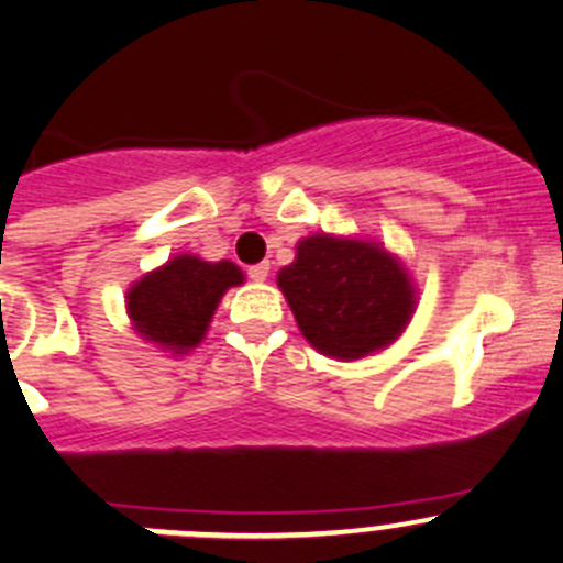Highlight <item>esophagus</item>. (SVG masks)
I'll use <instances>...</instances> for the list:
<instances>
[{
  "label": "esophagus",
  "instance_id": "1",
  "mask_svg": "<svg viewBox=\"0 0 563 563\" xmlns=\"http://www.w3.org/2000/svg\"><path fill=\"white\" fill-rule=\"evenodd\" d=\"M247 275H250V280H255V283H264L266 277H269V264H255V266H250L247 269Z\"/></svg>",
  "mask_w": 563,
  "mask_h": 563
}]
</instances>
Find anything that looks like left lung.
<instances>
[{
    "label": "left lung",
    "mask_w": 563,
    "mask_h": 563,
    "mask_svg": "<svg viewBox=\"0 0 563 563\" xmlns=\"http://www.w3.org/2000/svg\"><path fill=\"white\" fill-rule=\"evenodd\" d=\"M277 286L299 332L327 357L360 360L390 346L415 313V286L382 244L316 233L297 244Z\"/></svg>",
    "instance_id": "8db88e82"
}]
</instances>
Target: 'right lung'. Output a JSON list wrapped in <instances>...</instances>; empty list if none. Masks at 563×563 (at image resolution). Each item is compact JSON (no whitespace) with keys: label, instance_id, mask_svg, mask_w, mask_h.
<instances>
[{"label":"right lung","instance_id":"right-lung-1","mask_svg":"<svg viewBox=\"0 0 563 563\" xmlns=\"http://www.w3.org/2000/svg\"><path fill=\"white\" fill-rule=\"evenodd\" d=\"M242 283L244 275L233 261L211 264L184 253L140 277L125 294V310L145 341L187 354L206 338L222 294Z\"/></svg>","mask_w":563,"mask_h":563}]
</instances>
